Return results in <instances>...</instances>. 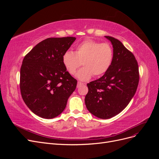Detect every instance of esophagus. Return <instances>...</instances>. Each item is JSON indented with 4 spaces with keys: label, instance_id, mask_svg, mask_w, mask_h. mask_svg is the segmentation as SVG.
<instances>
[{
    "label": "esophagus",
    "instance_id": "esophagus-1",
    "mask_svg": "<svg viewBox=\"0 0 159 159\" xmlns=\"http://www.w3.org/2000/svg\"><path fill=\"white\" fill-rule=\"evenodd\" d=\"M84 85V84L83 83H81V82H78V85H77V88H80V87H81V85Z\"/></svg>",
    "mask_w": 159,
    "mask_h": 159
}]
</instances>
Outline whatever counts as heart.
Returning a JSON list of instances; mask_svg holds the SVG:
<instances>
[{
  "mask_svg": "<svg viewBox=\"0 0 159 159\" xmlns=\"http://www.w3.org/2000/svg\"><path fill=\"white\" fill-rule=\"evenodd\" d=\"M113 50L109 43H102L88 40L77 46L75 52H66L62 56V63L71 75L82 64L81 68L76 74L81 81L89 80L93 76L104 74L112 64Z\"/></svg>",
  "mask_w": 159,
  "mask_h": 159,
  "instance_id": "1",
  "label": "heart"
}]
</instances>
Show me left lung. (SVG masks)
Returning a JSON list of instances; mask_svg holds the SVG:
<instances>
[{
	"label": "left lung",
	"instance_id": "1",
	"mask_svg": "<svg viewBox=\"0 0 159 159\" xmlns=\"http://www.w3.org/2000/svg\"><path fill=\"white\" fill-rule=\"evenodd\" d=\"M113 48L112 64L105 74L87 84L85 103L89 111L100 119H109L125 108L137 91L139 72L133 54L111 36H105Z\"/></svg>",
	"mask_w": 159,
	"mask_h": 159
}]
</instances>
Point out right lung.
Masks as SVG:
<instances>
[{"instance_id":"obj_1","label":"right lung","mask_w":159,"mask_h":159,"mask_svg":"<svg viewBox=\"0 0 159 159\" xmlns=\"http://www.w3.org/2000/svg\"><path fill=\"white\" fill-rule=\"evenodd\" d=\"M75 39L47 38L24 57L20 77L22 98L27 107L42 118L58 116L76 88L78 81L62 63V56Z\"/></svg>"}]
</instances>
